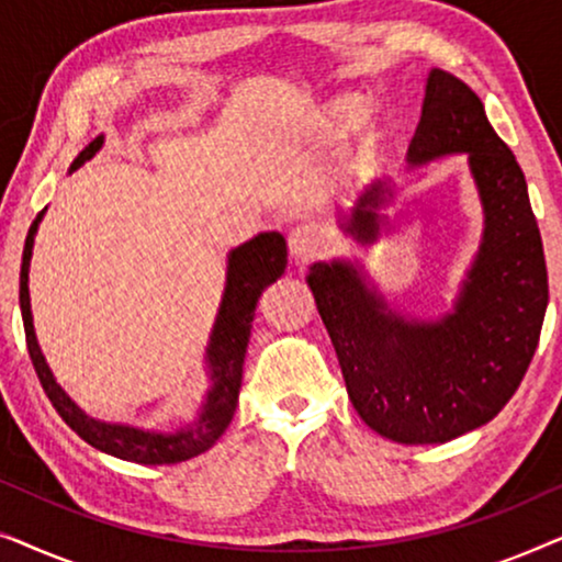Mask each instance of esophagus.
<instances>
[{"instance_id": "obj_1", "label": "esophagus", "mask_w": 562, "mask_h": 562, "mask_svg": "<svg viewBox=\"0 0 562 562\" xmlns=\"http://www.w3.org/2000/svg\"><path fill=\"white\" fill-rule=\"evenodd\" d=\"M327 248H329V237L325 229L314 225V222H304V225L291 229L289 250L296 263H310V260L319 258Z\"/></svg>"}]
</instances>
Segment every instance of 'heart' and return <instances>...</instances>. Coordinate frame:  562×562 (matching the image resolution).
I'll use <instances>...</instances> for the list:
<instances>
[{
  "label": "heart",
  "instance_id": "obj_1",
  "mask_svg": "<svg viewBox=\"0 0 562 562\" xmlns=\"http://www.w3.org/2000/svg\"><path fill=\"white\" fill-rule=\"evenodd\" d=\"M368 117V104L360 97H342L327 110V122L335 130H356Z\"/></svg>",
  "mask_w": 562,
  "mask_h": 562
}]
</instances>
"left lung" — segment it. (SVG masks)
Wrapping results in <instances>:
<instances>
[{"mask_svg": "<svg viewBox=\"0 0 562 562\" xmlns=\"http://www.w3.org/2000/svg\"><path fill=\"white\" fill-rule=\"evenodd\" d=\"M458 153L479 191L483 235L448 314L422 319L391 310L356 260H317L306 273L352 406L373 432L402 445L448 442L494 419L525 379L548 310L525 173L481 99L432 68L406 164L419 168ZM391 202L394 181L375 179L350 212H337V225L352 240L373 243Z\"/></svg>", "mask_w": 562, "mask_h": 562, "instance_id": "8db88e82", "label": "left lung"}]
</instances>
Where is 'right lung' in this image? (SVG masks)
Masks as SVG:
<instances>
[{
  "label": "right lung",
  "mask_w": 562,
  "mask_h": 562,
  "mask_svg": "<svg viewBox=\"0 0 562 562\" xmlns=\"http://www.w3.org/2000/svg\"><path fill=\"white\" fill-rule=\"evenodd\" d=\"M104 145V135H97L79 156L74 158L68 173L91 160ZM45 210L33 220L27 229L25 250H22L20 268V312L22 325H25L27 352L33 358L35 373L41 379L45 394L50 404L64 417L68 427L74 429L81 440H87L91 448L106 452V456L133 460L143 465H166L181 463L194 456H202L220 440L229 422H233L237 394H240L243 381V360L248 350L252 317H256L258 299L266 286H271L281 273L286 271V240L281 233H260L252 240L237 245L227 252V276L222 302L214 317L210 342L204 352V368L210 386L204 391L202 406L196 417L189 425L176 429H156V427H137L122 425V422H106L89 417L71 396L60 389V383L53 375L48 360H45L41 345L35 337L33 310H30V260H33V245L37 227H41Z\"/></svg>",
  "instance_id": "1"
}]
</instances>
